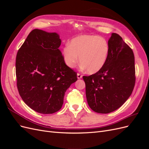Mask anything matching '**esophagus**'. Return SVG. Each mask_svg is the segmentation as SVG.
<instances>
[{
	"label": "esophagus",
	"instance_id": "esophagus-1",
	"mask_svg": "<svg viewBox=\"0 0 149 149\" xmlns=\"http://www.w3.org/2000/svg\"><path fill=\"white\" fill-rule=\"evenodd\" d=\"M77 78H78V79L82 78V75L80 74L79 73H78V74H77Z\"/></svg>",
	"mask_w": 149,
	"mask_h": 149
}]
</instances>
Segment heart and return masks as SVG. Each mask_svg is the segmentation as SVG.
Returning a JSON list of instances; mask_svg holds the SVG:
<instances>
[{
  "label": "heart",
  "instance_id": "b5f03b06",
  "mask_svg": "<svg viewBox=\"0 0 149 149\" xmlns=\"http://www.w3.org/2000/svg\"><path fill=\"white\" fill-rule=\"evenodd\" d=\"M109 53L107 40L95 35H82L72 39L63 49L66 65L74 68L79 62L89 74H95L104 66Z\"/></svg>",
  "mask_w": 149,
  "mask_h": 149
}]
</instances>
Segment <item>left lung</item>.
<instances>
[{"instance_id": "left-lung-1", "label": "left lung", "mask_w": 149, "mask_h": 149, "mask_svg": "<svg viewBox=\"0 0 149 149\" xmlns=\"http://www.w3.org/2000/svg\"><path fill=\"white\" fill-rule=\"evenodd\" d=\"M108 43L109 56L103 68L83 77L89 106L101 114L113 112L123 105L131 95L136 81L132 49L115 33Z\"/></svg>"}]
</instances>
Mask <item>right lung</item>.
Listing matches in <instances>:
<instances>
[{
    "label": "right lung",
    "instance_id": "1",
    "mask_svg": "<svg viewBox=\"0 0 149 149\" xmlns=\"http://www.w3.org/2000/svg\"><path fill=\"white\" fill-rule=\"evenodd\" d=\"M56 32L34 29L17 54V85L24 102L41 114H53L63 104L77 74L65 63Z\"/></svg>",
    "mask_w": 149,
    "mask_h": 149
}]
</instances>
